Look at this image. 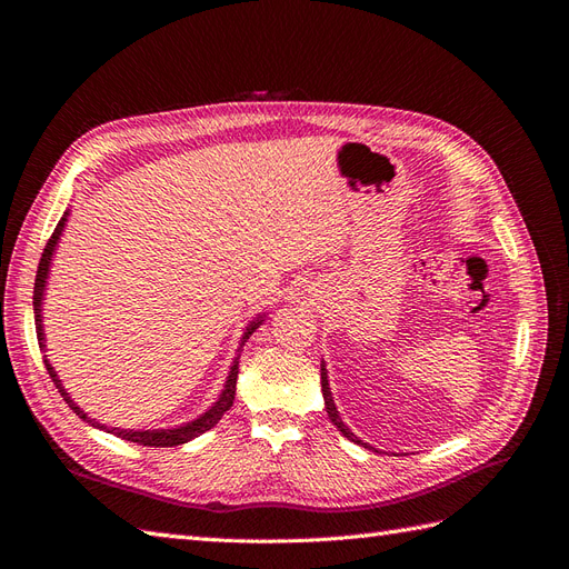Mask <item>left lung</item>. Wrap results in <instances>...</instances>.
<instances>
[{
	"instance_id": "1",
	"label": "left lung",
	"mask_w": 569,
	"mask_h": 569,
	"mask_svg": "<svg viewBox=\"0 0 569 569\" xmlns=\"http://www.w3.org/2000/svg\"><path fill=\"white\" fill-rule=\"evenodd\" d=\"M320 385H322V399H325V408H327V416H330V420H332V425L339 429V432L347 437L349 441H353V443H358V446H363V449H368V451H377L375 446H370V443H363L360 441V437H356L351 429L343 425V420H341V416H339V410H337V403H335V399H332V391H330V377H327V363L325 360H320ZM380 453V451H377Z\"/></svg>"
}]
</instances>
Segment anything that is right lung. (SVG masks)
<instances>
[{
  "instance_id": "add662e5",
  "label": "right lung",
  "mask_w": 569,
  "mask_h": 569,
  "mask_svg": "<svg viewBox=\"0 0 569 569\" xmlns=\"http://www.w3.org/2000/svg\"><path fill=\"white\" fill-rule=\"evenodd\" d=\"M68 216H71V209H66V213L61 216V220L57 222L54 232H51V239L44 247V253L40 258V266H38V274H36V291H32V311H36V330H38V341H40V349L47 353V337H44V322H42V303H44V291H47V280H49V272H51V261H54V253H57V247H59V239L66 230V222H68ZM268 313H258L253 320H249V325L244 327L242 337H239V347H237V356L232 358L230 363V370H228V377H226V385H222V391L218 393V399L211 403L209 410H203L201 416H197L194 420L189 422H182L178 427H159V429H120V427H109L104 422H99L94 418H90L88 412H84L73 399L71 393L66 391V387L61 385L59 375L54 370V366L49 363V358L44 356V368L51 377V382L57 385V389L61 391L63 401L71 406V410L76 412V416L84 422H90L92 427L101 429V432H109L113 437H120L126 441H132V443H140V446H180V443H187L192 441L197 437H201L203 432H209V429H213L218 425V420L226 416V412L230 410L232 401H234V391H237V372H239V351H242L244 341L258 330L266 322Z\"/></svg>"
}]
</instances>
